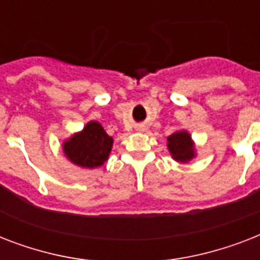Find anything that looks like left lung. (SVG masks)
Masks as SVG:
<instances>
[{"mask_svg": "<svg viewBox=\"0 0 260 260\" xmlns=\"http://www.w3.org/2000/svg\"><path fill=\"white\" fill-rule=\"evenodd\" d=\"M167 142H169L167 143L169 151L173 155V158L178 162H187L194 156L193 143L190 140L189 134L185 131L175 132L169 136Z\"/></svg>", "mask_w": 260, "mask_h": 260, "instance_id": "obj_1", "label": "left lung"}]
</instances>
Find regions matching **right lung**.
Listing matches in <instances>:
<instances>
[{"label": "right lung", "mask_w": 260, "mask_h": 260, "mask_svg": "<svg viewBox=\"0 0 260 260\" xmlns=\"http://www.w3.org/2000/svg\"><path fill=\"white\" fill-rule=\"evenodd\" d=\"M113 139L98 122L90 121L81 134L64 143V154L71 162L86 169L104 165L112 151Z\"/></svg>", "instance_id": "obj_1"}]
</instances>
